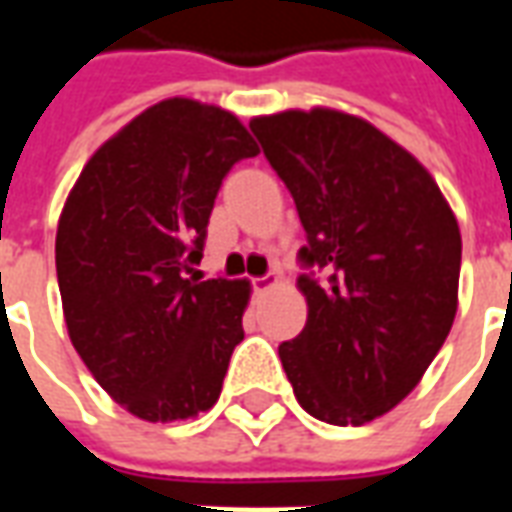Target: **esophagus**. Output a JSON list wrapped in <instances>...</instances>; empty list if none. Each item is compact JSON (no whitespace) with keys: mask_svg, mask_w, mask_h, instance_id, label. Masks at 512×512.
<instances>
[{"mask_svg":"<svg viewBox=\"0 0 512 512\" xmlns=\"http://www.w3.org/2000/svg\"><path fill=\"white\" fill-rule=\"evenodd\" d=\"M271 285H277V274H266V277L252 279V288H255L257 293H263V290H268Z\"/></svg>","mask_w":512,"mask_h":512,"instance_id":"34e87169","label":"esophagus"}]
</instances>
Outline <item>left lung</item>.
<instances>
[{
	"mask_svg": "<svg viewBox=\"0 0 512 512\" xmlns=\"http://www.w3.org/2000/svg\"><path fill=\"white\" fill-rule=\"evenodd\" d=\"M249 128L307 233V323L279 345L282 367L307 414L365 425L419 384L450 334L458 222L428 169L367 120L312 109Z\"/></svg>",
	"mask_w": 512,
	"mask_h": 512,
	"instance_id": "obj_1",
	"label": "left lung"
}]
</instances>
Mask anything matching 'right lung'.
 I'll list each match as a JSON object with an SVG mask.
<instances>
[{"label":"right lung","instance_id":"add662e5","mask_svg":"<svg viewBox=\"0 0 512 512\" xmlns=\"http://www.w3.org/2000/svg\"><path fill=\"white\" fill-rule=\"evenodd\" d=\"M255 139L219 106L169 98L95 150L57 227V282L73 348L147 422L219 400L244 340L249 282L205 279L208 219Z\"/></svg>","mask_w":512,"mask_h":512}]
</instances>
